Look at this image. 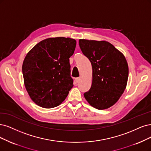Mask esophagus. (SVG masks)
Instances as JSON below:
<instances>
[{"label":"esophagus","instance_id":"obj_1","mask_svg":"<svg viewBox=\"0 0 151 151\" xmlns=\"http://www.w3.org/2000/svg\"><path fill=\"white\" fill-rule=\"evenodd\" d=\"M81 80V78L80 77H78V78H75V81L76 83H79Z\"/></svg>","mask_w":151,"mask_h":151}]
</instances>
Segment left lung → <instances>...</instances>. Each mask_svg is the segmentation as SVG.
<instances>
[{
  "label": "left lung",
  "mask_w": 151,
  "mask_h": 151,
  "mask_svg": "<svg viewBox=\"0 0 151 151\" xmlns=\"http://www.w3.org/2000/svg\"><path fill=\"white\" fill-rule=\"evenodd\" d=\"M79 45L93 70L92 85L84 96L94 108L108 109L118 101L126 89L129 75L126 59L106 41L80 39Z\"/></svg>",
  "instance_id": "8db88e82"
}]
</instances>
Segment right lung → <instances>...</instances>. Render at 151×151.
<instances>
[{"label": "right lung", "instance_id": "1", "mask_svg": "<svg viewBox=\"0 0 151 151\" xmlns=\"http://www.w3.org/2000/svg\"><path fill=\"white\" fill-rule=\"evenodd\" d=\"M75 39L48 38L38 43L26 55L22 65L24 85L30 98L45 108L57 107L73 86L70 57Z\"/></svg>", "mask_w": 151, "mask_h": 151}]
</instances>
